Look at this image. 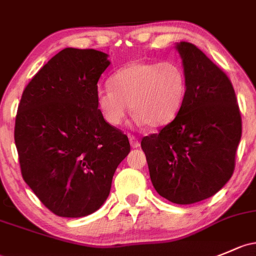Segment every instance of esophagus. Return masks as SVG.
Segmentation results:
<instances>
[{
    "mask_svg": "<svg viewBox=\"0 0 256 256\" xmlns=\"http://www.w3.org/2000/svg\"><path fill=\"white\" fill-rule=\"evenodd\" d=\"M128 140H130V144L132 148H138V147L141 146V144H140L138 140H137L134 135H128Z\"/></svg>",
    "mask_w": 256,
    "mask_h": 256,
    "instance_id": "34e87169",
    "label": "esophagus"
}]
</instances>
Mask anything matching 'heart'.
<instances>
[{
  "label": "heart",
  "instance_id": "obj_1",
  "mask_svg": "<svg viewBox=\"0 0 256 256\" xmlns=\"http://www.w3.org/2000/svg\"><path fill=\"white\" fill-rule=\"evenodd\" d=\"M109 84L96 90V103L102 118L114 128L125 120L128 104L136 124L166 125L176 116L186 92L184 71L173 61H132L115 71Z\"/></svg>",
  "mask_w": 256,
  "mask_h": 256
}]
</instances>
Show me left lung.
<instances>
[{"instance_id": "8db88e82", "label": "left lung", "mask_w": 256, "mask_h": 256, "mask_svg": "<svg viewBox=\"0 0 256 256\" xmlns=\"http://www.w3.org/2000/svg\"><path fill=\"white\" fill-rule=\"evenodd\" d=\"M186 92L176 119L141 147L156 192L190 205L211 198L230 179L242 137V118L232 82L192 42L176 44Z\"/></svg>"}]
</instances>
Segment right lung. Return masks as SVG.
<instances>
[{
  "label": "right lung",
  "instance_id": "obj_1",
  "mask_svg": "<svg viewBox=\"0 0 256 256\" xmlns=\"http://www.w3.org/2000/svg\"><path fill=\"white\" fill-rule=\"evenodd\" d=\"M109 64L102 51L66 48L22 94L14 126L22 176L60 217L96 212L130 152L128 136L108 125L96 108V83Z\"/></svg>",
  "mask_w": 256,
  "mask_h": 256
}]
</instances>
